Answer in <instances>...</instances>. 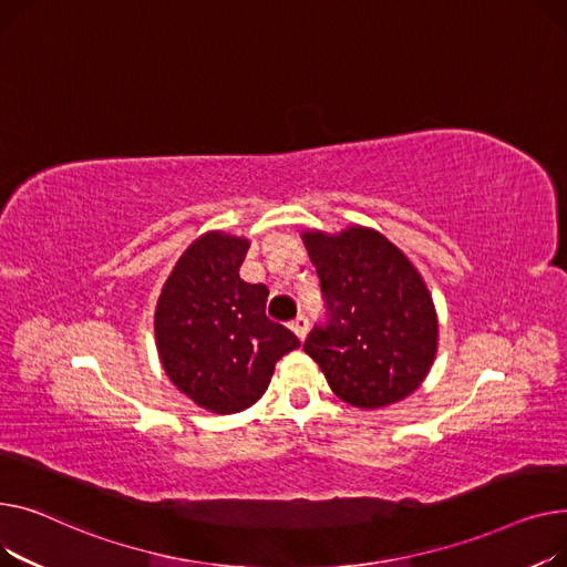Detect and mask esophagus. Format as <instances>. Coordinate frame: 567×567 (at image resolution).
<instances>
[{
	"mask_svg": "<svg viewBox=\"0 0 567 567\" xmlns=\"http://www.w3.org/2000/svg\"><path fill=\"white\" fill-rule=\"evenodd\" d=\"M290 329L295 331V337H297L299 341H305V339H307V331H309V320H307V316H297V318L290 322Z\"/></svg>",
	"mask_w": 567,
	"mask_h": 567,
	"instance_id": "obj_1",
	"label": "esophagus"
}]
</instances>
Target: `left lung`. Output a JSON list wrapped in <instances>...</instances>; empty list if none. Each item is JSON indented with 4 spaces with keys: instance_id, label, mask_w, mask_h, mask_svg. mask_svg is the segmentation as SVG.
Wrapping results in <instances>:
<instances>
[{
    "instance_id": "1",
    "label": "left lung",
    "mask_w": 567,
    "mask_h": 567,
    "mask_svg": "<svg viewBox=\"0 0 567 567\" xmlns=\"http://www.w3.org/2000/svg\"><path fill=\"white\" fill-rule=\"evenodd\" d=\"M302 240L327 302V324L311 329L305 352L352 408L403 401L430 373L440 341L437 311L421 272L369 226L302 230Z\"/></svg>"
}]
</instances>
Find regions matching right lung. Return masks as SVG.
<instances>
[{
  "instance_id": "add662e5",
  "label": "right lung",
  "mask_w": 567,
  "mask_h": 567,
  "mask_svg": "<svg viewBox=\"0 0 567 567\" xmlns=\"http://www.w3.org/2000/svg\"><path fill=\"white\" fill-rule=\"evenodd\" d=\"M247 249V238L204 233L176 260L155 307L164 373L213 414L251 408L270 386L275 363L299 346L265 316L270 290L240 279Z\"/></svg>"
}]
</instances>
